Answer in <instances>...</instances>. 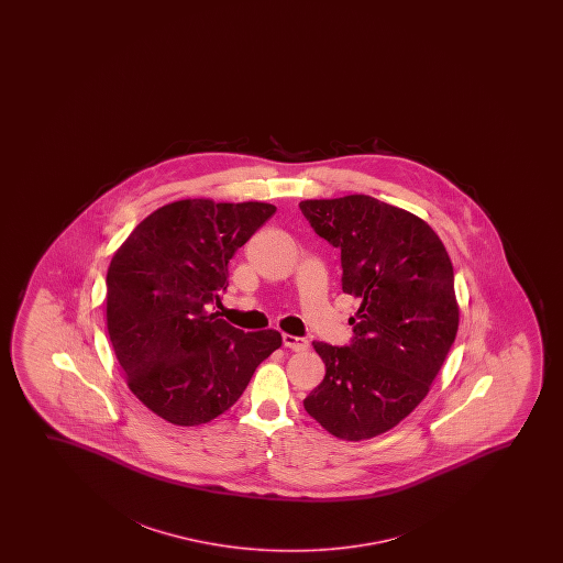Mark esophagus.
I'll list each match as a JSON object with an SVG mask.
<instances>
[{"instance_id":"obj_1","label":"esophagus","mask_w":563,"mask_h":563,"mask_svg":"<svg viewBox=\"0 0 563 563\" xmlns=\"http://www.w3.org/2000/svg\"><path fill=\"white\" fill-rule=\"evenodd\" d=\"M283 344L294 350V352H303V350H308L309 346L308 340L301 339V336H294V334H288V332L283 334Z\"/></svg>"}]
</instances>
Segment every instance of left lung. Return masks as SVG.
<instances>
[{"mask_svg":"<svg viewBox=\"0 0 563 563\" xmlns=\"http://www.w3.org/2000/svg\"><path fill=\"white\" fill-rule=\"evenodd\" d=\"M300 209L340 247L342 290L360 298L350 346L313 342L327 373L303 408L336 439L369 440L424 400L454 344V267L431 224L406 209L365 194Z\"/></svg>","mask_w":563,"mask_h":563,"instance_id":"1","label":"left lung"}]
</instances>
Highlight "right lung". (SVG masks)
<instances>
[{"instance_id":"add662e5","label":"right lung","mask_w":563,"mask_h":563,"mask_svg":"<svg viewBox=\"0 0 563 563\" xmlns=\"http://www.w3.org/2000/svg\"><path fill=\"white\" fill-rule=\"evenodd\" d=\"M275 211L265 201H173L111 257L109 340L131 393L165 421H213L283 346L280 332L240 331L211 309L229 285L232 255Z\"/></svg>"}]
</instances>
